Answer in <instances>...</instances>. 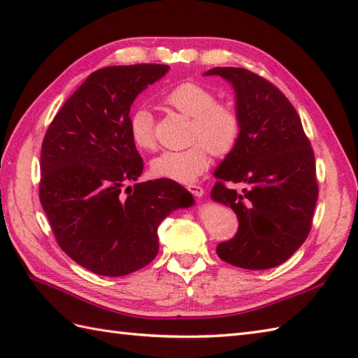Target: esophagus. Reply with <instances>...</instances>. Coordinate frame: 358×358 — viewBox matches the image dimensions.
<instances>
[{
  "instance_id": "1",
  "label": "esophagus",
  "mask_w": 358,
  "mask_h": 358,
  "mask_svg": "<svg viewBox=\"0 0 358 358\" xmlns=\"http://www.w3.org/2000/svg\"><path fill=\"white\" fill-rule=\"evenodd\" d=\"M187 191L191 192L194 196H199V199L204 195V189L201 186H199V185H189L187 186Z\"/></svg>"
}]
</instances>
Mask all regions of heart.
<instances>
[{
  "label": "heart",
  "instance_id": "heart-1",
  "mask_svg": "<svg viewBox=\"0 0 358 358\" xmlns=\"http://www.w3.org/2000/svg\"><path fill=\"white\" fill-rule=\"evenodd\" d=\"M167 108L191 118L189 140L196 143L185 150H166L150 162V173L178 183H192L208 169L209 154L224 157L237 146L241 117L229 103H218L212 89L196 81L180 83L163 95ZM127 132L140 150L155 148V120L146 108H136L127 118Z\"/></svg>",
  "mask_w": 358,
  "mask_h": 358
}]
</instances>
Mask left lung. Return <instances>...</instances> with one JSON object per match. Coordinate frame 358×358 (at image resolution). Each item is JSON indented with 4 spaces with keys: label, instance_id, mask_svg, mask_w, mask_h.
<instances>
[{
    "label": "left lung",
    "instance_id": "8db88e82",
    "mask_svg": "<svg viewBox=\"0 0 358 358\" xmlns=\"http://www.w3.org/2000/svg\"><path fill=\"white\" fill-rule=\"evenodd\" d=\"M235 90L241 117L237 146L217 167L210 199L237 214L238 231L217 246L218 257L243 269L285 263L308 238L318 196L314 150L285 94L241 67H214ZM226 182L245 185L238 194Z\"/></svg>",
    "mask_w": 358,
    "mask_h": 358
}]
</instances>
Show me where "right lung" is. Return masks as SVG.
<instances>
[{
  "label": "right lung",
  "instance_id": "1",
  "mask_svg": "<svg viewBox=\"0 0 358 358\" xmlns=\"http://www.w3.org/2000/svg\"><path fill=\"white\" fill-rule=\"evenodd\" d=\"M166 64L109 66L90 73L52 120L41 146L40 201L58 246L75 263L121 277L158 254V226L172 210L194 204L172 180L134 187L143 158L127 132L141 90Z\"/></svg>",
  "mask_w": 358,
  "mask_h": 358
}]
</instances>
